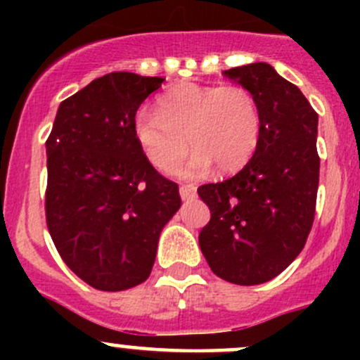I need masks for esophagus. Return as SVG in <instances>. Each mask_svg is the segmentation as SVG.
I'll return each mask as SVG.
<instances>
[{"label": "esophagus", "instance_id": "34e87169", "mask_svg": "<svg viewBox=\"0 0 360 360\" xmlns=\"http://www.w3.org/2000/svg\"><path fill=\"white\" fill-rule=\"evenodd\" d=\"M179 193L183 200H188V198H193L197 195V186L195 184H181Z\"/></svg>", "mask_w": 360, "mask_h": 360}]
</instances>
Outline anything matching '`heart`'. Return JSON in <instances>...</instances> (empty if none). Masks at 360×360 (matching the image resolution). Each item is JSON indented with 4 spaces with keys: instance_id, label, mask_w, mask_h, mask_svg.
Here are the masks:
<instances>
[{
    "instance_id": "b5f03b06",
    "label": "heart",
    "mask_w": 360,
    "mask_h": 360,
    "mask_svg": "<svg viewBox=\"0 0 360 360\" xmlns=\"http://www.w3.org/2000/svg\"><path fill=\"white\" fill-rule=\"evenodd\" d=\"M144 155L160 170H172L191 148L183 169L198 176L210 165L233 172L248 163L261 134L257 99L242 85L183 83L158 97L157 111L143 108L134 123Z\"/></svg>"
}]
</instances>
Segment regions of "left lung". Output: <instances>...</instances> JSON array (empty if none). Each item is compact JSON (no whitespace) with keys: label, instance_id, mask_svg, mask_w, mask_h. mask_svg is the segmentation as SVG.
<instances>
[{"label":"left lung","instance_id":"1","mask_svg":"<svg viewBox=\"0 0 360 360\" xmlns=\"http://www.w3.org/2000/svg\"><path fill=\"white\" fill-rule=\"evenodd\" d=\"M249 89L261 111V134L248 165L221 183L202 184L210 209L198 244L223 281H271L307 244L319 190L317 122L307 97L266 63L224 71Z\"/></svg>","mask_w":360,"mask_h":360}]
</instances>
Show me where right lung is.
I'll return each instance as SVG.
<instances>
[{
    "label": "right lung",
    "instance_id": "add662e5",
    "mask_svg": "<svg viewBox=\"0 0 360 360\" xmlns=\"http://www.w3.org/2000/svg\"><path fill=\"white\" fill-rule=\"evenodd\" d=\"M163 82L127 71L96 78L60 103L46 139V228L64 263L99 291L150 277L162 228L181 205L134 130Z\"/></svg>",
    "mask_w": 360,
    "mask_h": 360
}]
</instances>
